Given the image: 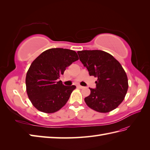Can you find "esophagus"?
Here are the masks:
<instances>
[{
    "label": "esophagus",
    "instance_id": "1",
    "mask_svg": "<svg viewBox=\"0 0 150 150\" xmlns=\"http://www.w3.org/2000/svg\"><path fill=\"white\" fill-rule=\"evenodd\" d=\"M77 87H78L79 88H81V89H82V88H84V86H81V85H78Z\"/></svg>",
    "mask_w": 150,
    "mask_h": 150
}]
</instances>
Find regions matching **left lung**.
Here are the masks:
<instances>
[{
	"mask_svg": "<svg viewBox=\"0 0 150 150\" xmlns=\"http://www.w3.org/2000/svg\"><path fill=\"white\" fill-rule=\"evenodd\" d=\"M77 53L90 75L97 77L96 88H90L91 93L84 98L85 103L100 113L115 109L123 101L128 88V77L122 66L102 50H82Z\"/></svg>",
	"mask_w": 150,
	"mask_h": 150,
	"instance_id": "1",
	"label": "left lung"
}]
</instances>
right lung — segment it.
Listing matches in <instances>:
<instances>
[{
    "instance_id": "add662e5",
    "label": "right lung",
    "mask_w": 150,
    "mask_h": 150,
    "mask_svg": "<svg viewBox=\"0 0 150 150\" xmlns=\"http://www.w3.org/2000/svg\"><path fill=\"white\" fill-rule=\"evenodd\" d=\"M77 60L75 51L52 48L33 60L27 72L26 85L28 97L38 110L54 113L66 104L76 86L63 85L58 79Z\"/></svg>"
}]
</instances>
